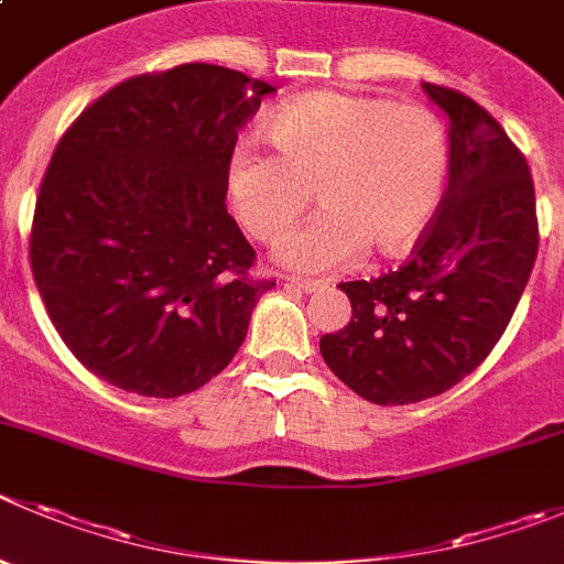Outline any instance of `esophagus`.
I'll use <instances>...</instances> for the list:
<instances>
[{
  "instance_id": "esophagus-1",
  "label": "esophagus",
  "mask_w": 564,
  "mask_h": 564,
  "mask_svg": "<svg viewBox=\"0 0 564 564\" xmlns=\"http://www.w3.org/2000/svg\"><path fill=\"white\" fill-rule=\"evenodd\" d=\"M285 282L291 288H299L302 293H316V291H324L327 288V282H322V279H299V276H285Z\"/></svg>"
}]
</instances>
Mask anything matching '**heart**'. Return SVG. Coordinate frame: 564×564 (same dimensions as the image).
<instances>
[{
  "mask_svg": "<svg viewBox=\"0 0 564 564\" xmlns=\"http://www.w3.org/2000/svg\"><path fill=\"white\" fill-rule=\"evenodd\" d=\"M265 137L276 156L254 144L229 156L226 200L248 235L276 242L316 189L324 209L276 248L293 271L346 265L364 246L380 257L408 254L442 206L451 139L427 108L313 91L279 106Z\"/></svg>",
  "mask_w": 564,
  "mask_h": 564,
  "instance_id": "1",
  "label": "heart"
}]
</instances>
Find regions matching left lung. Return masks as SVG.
<instances>
[{
	"label": "left lung",
	"instance_id": "1",
	"mask_svg": "<svg viewBox=\"0 0 564 564\" xmlns=\"http://www.w3.org/2000/svg\"><path fill=\"white\" fill-rule=\"evenodd\" d=\"M422 89L451 120L436 220L402 268L340 282L352 322L322 338L333 375L377 405L422 402L478 369L509 327L540 246L523 153L475 100Z\"/></svg>",
	"mask_w": 564,
	"mask_h": 564
}]
</instances>
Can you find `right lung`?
<instances>
[{"label":"right lung","instance_id":"obj_1","mask_svg":"<svg viewBox=\"0 0 564 564\" xmlns=\"http://www.w3.org/2000/svg\"><path fill=\"white\" fill-rule=\"evenodd\" d=\"M271 86L215 64L139 75L64 133L35 200L30 265L89 371L142 397L220 375L262 293L226 212L237 131Z\"/></svg>","mask_w":564,"mask_h":564}]
</instances>
